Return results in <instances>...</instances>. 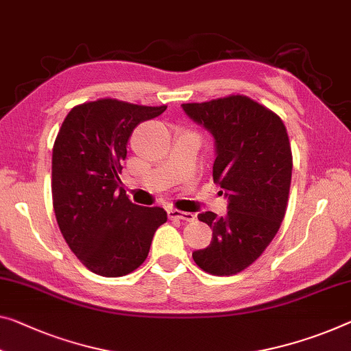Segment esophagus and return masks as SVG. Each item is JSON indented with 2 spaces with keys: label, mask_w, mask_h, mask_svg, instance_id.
I'll return each mask as SVG.
<instances>
[{
  "label": "esophagus",
  "mask_w": 351,
  "mask_h": 351,
  "mask_svg": "<svg viewBox=\"0 0 351 351\" xmlns=\"http://www.w3.org/2000/svg\"><path fill=\"white\" fill-rule=\"evenodd\" d=\"M168 217L172 218V219H182V221H188V223H193L194 221V215L190 213V212H180V210H176L172 208L168 212Z\"/></svg>",
  "instance_id": "34e87169"
}]
</instances>
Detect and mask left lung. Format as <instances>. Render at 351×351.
Here are the masks:
<instances>
[{
    "label": "left lung",
    "mask_w": 351,
    "mask_h": 351,
    "mask_svg": "<svg viewBox=\"0 0 351 351\" xmlns=\"http://www.w3.org/2000/svg\"><path fill=\"white\" fill-rule=\"evenodd\" d=\"M185 114L215 139L213 182L228 197V215H197L212 243L193 252L199 268L217 276L243 271L271 243L287 208L292 150L278 114L245 95L183 104ZM221 191V194H223Z\"/></svg>",
    "instance_id": "8db88e82"
}]
</instances>
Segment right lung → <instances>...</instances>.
Here are the masks:
<instances>
[{
    "instance_id": "add662e5",
    "label": "right lung",
    "mask_w": 351,
    "mask_h": 351,
    "mask_svg": "<svg viewBox=\"0 0 351 351\" xmlns=\"http://www.w3.org/2000/svg\"><path fill=\"white\" fill-rule=\"evenodd\" d=\"M165 110L101 99L72 108L59 128L51 160L53 208L70 250L100 276L136 269L155 230L168 219L163 208L133 204L119 179L133 130Z\"/></svg>"
}]
</instances>
